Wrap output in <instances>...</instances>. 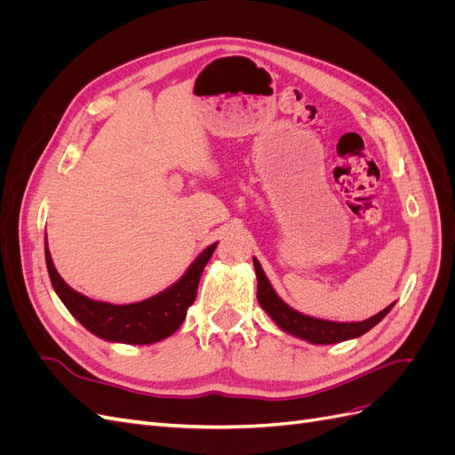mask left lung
Segmentation results:
<instances>
[{"label":"left lung","mask_w":455,"mask_h":455,"mask_svg":"<svg viewBox=\"0 0 455 455\" xmlns=\"http://www.w3.org/2000/svg\"><path fill=\"white\" fill-rule=\"evenodd\" d=\"M256 277H258V304L261 306L269 316L271 321L277 324L283 332L292 334L296 338L306 339L309 343H316V346H328V343H339L346 339L359 338L366 334L368 330L374 328L385 315L391 311V306L379 311L378 315L370 316L366 321L361 323H334V321H324V319H315V316L304 315L296 309H292L288 304L279 298V294L273 291L269 279L266 277L264 269H261L259 261L252 258Z\"/></svg>","instance_id":"obj_1"}]
</instances>
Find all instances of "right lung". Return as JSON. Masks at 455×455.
I'll return each mask as SVG.
<instances>
[{"mask_svg": "<svg viewBox=\"0 0 455 455\" xmlns=\"http://www.w3.org/2000/svg\"><path fill=\"white\" fill-rule=\"evenodd\" d=\"M216 244L206 249L194 259L188 271L163 291L136 304L116 306L108 301L91 299L81 292H76L70 284L60 277L52 264L51 252L45 239V261L54 292L62 299L66 309L84 324L89 332L106 341L131 343V346H149L174 334L182 326L189 306L196 301L199 279L204 266L216 249Z\"/></svg>", "mask_w": 455, "mask_h": 455, "instance_id": "obj_1", "label": "right lung"}]
</instances>
